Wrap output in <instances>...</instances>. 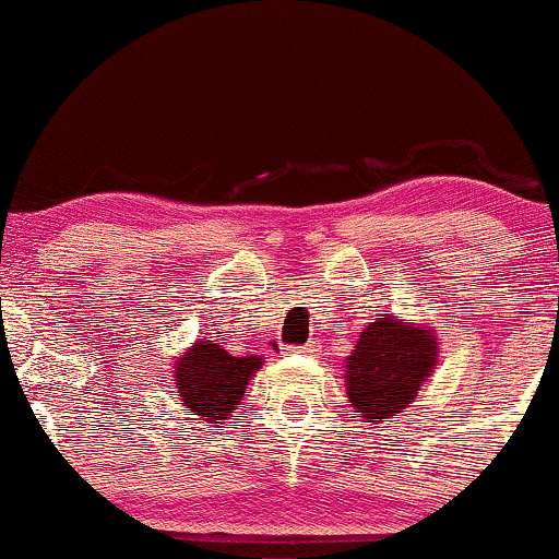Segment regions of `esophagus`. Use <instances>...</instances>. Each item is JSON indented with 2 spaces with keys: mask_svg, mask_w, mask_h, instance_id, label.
Listing matches in <instances>:
<instances>
[{
  "mask_svg": "<svg viewBox=\"0 0 559 559\" xmlns=\"http://www.w3.org/2000/svg\"><path fill=\"white\" fill-rule=\"evenodd\" d=\"M298 353H316V344L311 342V344H302V347H298Z\"/></svg>",
  "mask_w": 559,
  "mask_h": 559,
  "instance_id": "34e87169",
  "label": "esophagus"
}]
</instances>
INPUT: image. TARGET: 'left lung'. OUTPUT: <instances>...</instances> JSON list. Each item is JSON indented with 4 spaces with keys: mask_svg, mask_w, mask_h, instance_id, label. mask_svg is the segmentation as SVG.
Listing matches in <instances>:
<instances>
[{
    "mask_svg": "<svg viewBox=\"0 0 559 559\" xmlns=\"http://www.w3.org/2000/svg\"><path fill=\"white\" fill-rule=\"evenodd\" d=\"M438 336L425 323L383 313L360 332L344 362V389L365 423H391L436 373Z\"/></svg>",
    "mask_w": 559,
    "mask_h": 559,
    "instance_id": "8db88e82",
    "label": "left lung"
}]
</instances>
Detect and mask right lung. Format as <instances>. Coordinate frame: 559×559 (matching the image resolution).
I'll list each match as a JSON object with an SVG mask.
<instances>
[{
	"label": "right lung",
	"instance_id": "1",
	"mask_svg": "<svg viewBox=\"0 0 559 559\" xmlns=\"http://www.w3.org/2000/svg\"><path fill=\"white\" fill-rule=\"evenodd\" d=\"M264 365L261 355L236 357L215 340H197L174 360L176 394L191 415L212 427L223 425L240 404L248 381Z\"/></svg>",
	"mask_w": 559,
	"mask_h": 559
}]
</instances>
